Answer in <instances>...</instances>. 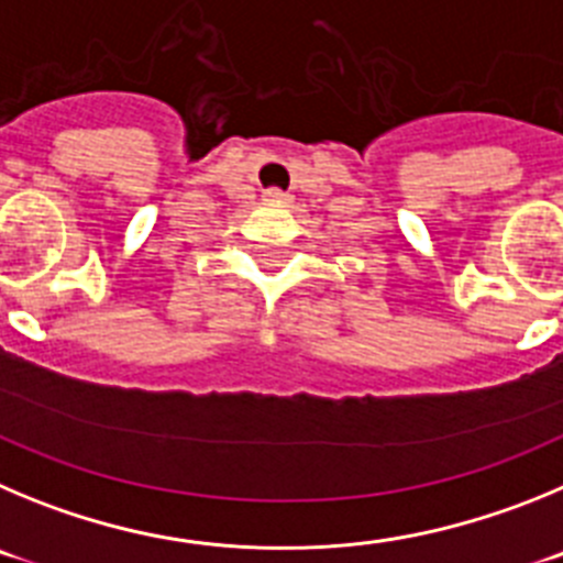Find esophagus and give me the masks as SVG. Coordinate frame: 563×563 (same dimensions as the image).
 Here are the masks:
<instances>
[{
	"mask_svg": "<svg viewBox=\"0 0 563 563\" xmlns=\"http://www.w3.org/2000/svg\"><path fill=\"white\" fill-rule=\"evenodd\" d=\"M263 201H266V205H288V196L283 194V190H266V194H263Z\"/></svg>",
	"mask_w": 563,
	"mask_h": 563,
	"instance_id": "obj_1",
	"label": "esophagus"
}]
</instances>
